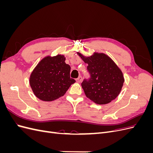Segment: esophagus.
<instances>
[{
	"mask_svg": "<svg viewBox=\"0 0 153 153\" xmlns=\"http://www.w3.org/2000/svg\"><path fill=\"white\" fill-rule=\"evenodd\" d=\"M76 82H78V83H80L81 82H82V77L81 76H78V78H76Z\"/></svg>",
	"mask_w": 153,
	"mask_h": 153,
	"instance_id": "1",
	"label": "esophagus"
}]
</instances>
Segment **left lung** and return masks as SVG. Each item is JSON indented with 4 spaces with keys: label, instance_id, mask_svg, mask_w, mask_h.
I'll use <instances>...</instances> for the list:
<instances>
[{
    "label": "left lung",
    "instance_id": "1",
    "mask_svg": "<svg viewBox=\"0 0 153 153\" xmlns=\"http://www.w3.org/2000/svg\"><path fill=\"white\" fill-rule=\"evenodd\" d=\"M79 55L88 64L89 78L84 79L81 84L87 98L100 105L108 103L116 98L124 82L116 64L103 53H96L90 57Z\"/></svg>",
    "mask_w": 153,
    "mask_h": 153
}]
</instances>
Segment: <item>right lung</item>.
Returning <instances> with one entry per match:
<instances>
[{"instance_id": "1", "label": "right lung", "mask_w": 153, "mask_h": 153, "mask_svg": "<svg viewBox=\"0 0 153 153\" xmlns=\"http://www.w3.org/2000/svg\"><path fill=\"white\" fill-rule=\"evenodd\" d=\"M71 67L64 55L47 57L37 65L30 78V85L39 99L51 101L62 96L76 81L70 78Z\"/></svg>"}]
</instances>
